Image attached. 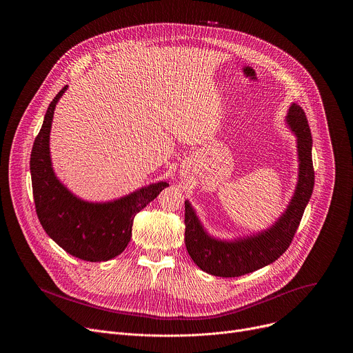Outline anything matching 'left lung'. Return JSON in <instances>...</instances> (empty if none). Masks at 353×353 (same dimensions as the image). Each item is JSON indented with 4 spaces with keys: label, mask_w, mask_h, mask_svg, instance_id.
Masks as SVG:
<instances>
[{
    "label": "left lung",
    "mask_w": 353,
    "mask_h": 353,
    "mask_svg": "<svg viewBox=\"0 0 353 353\" xmlns=\"http://www.w3.org/2000/svg\"><path fill=\"white\" fill-rule=\"evenodd\" d=\"M286 124L297 138L299 179L286 211L270 229L230 241L219 240L207 233L188 201L184 203L185 247L192 261L203 271L222 278L241 276L274 263L290 245L313 194L314 169L313 139L303 109L292 103Z\"/></svg>",
    "instance_id": "8db88e82"
}]
</instances>
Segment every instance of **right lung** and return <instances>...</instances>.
<instances>
[{
    "instance_id": "1",
    "label": "right lung",
    "mask_w": 353,
    "mask_h": 353,
    "mask_svg": "<svg viewBox=\"0 0 353 353\" xmlns=\"http://www.w3.org/2000/svg\"><path fill=\"white\" fill-rule=\"evenodd\" d=\"M67 88L65 85L50 103L32 148L30 174L36 214L44 232L68 254L90 263L108 261L127 247L134 216L169 184H149L109 203H89L75 196L57 179L50 158L54 109Z\"/></svg>"
}]
</instances>
